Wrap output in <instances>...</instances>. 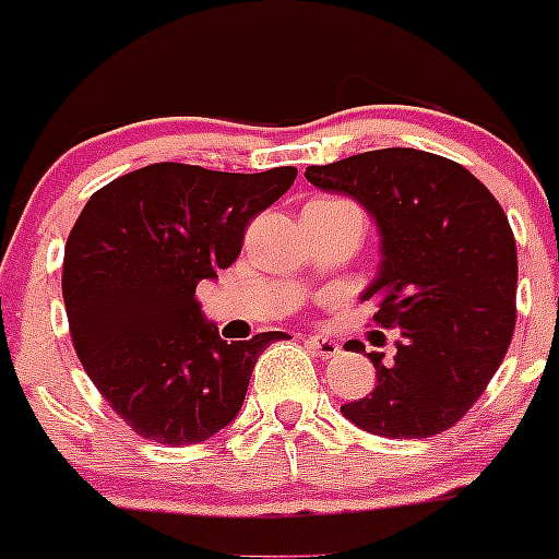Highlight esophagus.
I'll use <instances>...</instances> for the list:
<instances>
[{
	"label": "esophagus",
	"mask_w": 559,
	"mask_h": 559,
	"mask_svg": "<svg viewBox=\"0 0 559 559\" xmlns=\"http://www.w3.org/2000/svg\"><path fill=\"white\" fill-rule=\"evenodd\" d=\"M308 346H311V352L319 359H332L341 354V346H337V343L326 335H311L308 337Z\"/></svg>",
	"instance_id": "obj_1"
}]
</instances>
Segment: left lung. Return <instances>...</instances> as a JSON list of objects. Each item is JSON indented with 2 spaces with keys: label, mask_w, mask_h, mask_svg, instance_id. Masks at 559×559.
Instances as JSON below:
<instances>
[{
  "label": "left lung",
  "mask_w": 559,
  "mask_h": 559,
  "mask_svg": "<svg viewBox=\"0 0 559 559\" xmlns=\"http://www.w3.org/2000/svg\"><path fill=\"white\" fill-rule=\"evenodd\" d=\"M324 191L348 194L381 233V270L365 297L373 321L400 330L397 354L370 352L376 389L341 405L384 438L454 427L503 362L516 324V240L492 191L447 156L381 148L306 167Z\"/></svg>",
  "instance_id": "1"
}]
</instances>
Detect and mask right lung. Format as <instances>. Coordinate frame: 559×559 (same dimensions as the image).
<instances>
[{
	"mask_svg": "<svg viewBox=\"0 0 559 559\" xmlns=\"http://www.w3.org/2000/svg\"><path fill=\"white\" fill-rule=\"evenodd\" d=\"M295 178L297 167L159 162L110 180L78 216L61 273L72 346L140 438L186 447L238 416L259 354L284 332L222 341L202 319L197 284L238 259L251 218Z\"/></svg>",
	"mask_w": 559,
	"mask_h": 559,
	"instance_id": "1",
	"label": "right lung"
}]
</instances>
